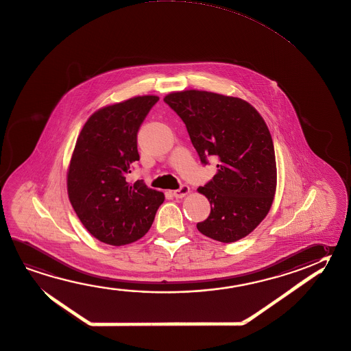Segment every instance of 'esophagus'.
I'll list each match as a JSON object with an SVG mask.
<instances>
[{"instance_id": "obj_1", "label": "esophagus", "mask_w": 351, "mask_h": 351, "mask_svg": "<svg viewBox=\"0 0 351 351\" xmlns=\"http://www.w3.org/2000/svg\"><path fill=\"white\" fill-rule=\"evenodd\" d=\"M189 192H190V187H189L187 184H182L178 190L173 191V196L176 197V198H182V197L186 196Z\"/></svg>"}]
</instances>
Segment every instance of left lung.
I'll return each instance as SVG.
<instances>
[{
  "label": "left lung",
  "mask_w": 351,
  "mask_h": 351,
  "mask_svg": "<svg viewBox=\"0 0 351 351\" xmlns=\"http://www.w3.org/2000/svg\"><path fill=\"white\" fill-rule=\"evenodd\" d=\"M164 101L184 121L201 162L218 160L213 178L197 189L210 203L197 229L221 243L245 238L267 215L276 192L275 149L264 118L244 99L208 91H178Z\"/></svg>",
  "instance_id": "1"
}]
</instances>
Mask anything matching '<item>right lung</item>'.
I'll list each match as a JSON object with an SVG mask.
<instances>
[{
	"instance_id": "obj_1",
	"label": "right lung",
	"mask_w": 351,
	"mask_h": 351,
	"mask_svg": "<svg viewBox=\"0 0 351 351\" xmlns=\"http://www.w3.org/2000/svg\"><path fill=\"white\" fill-rule=\"evenodd\" d=\"M158 96H136L95 112L82 127L68 170L70 203L96 239L121 246L141 239L165 196L127 181L139 160L136 134Z\"/></svg>"
}]
</instances>
